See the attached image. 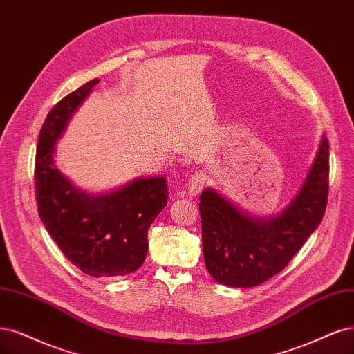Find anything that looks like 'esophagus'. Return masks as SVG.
<instances>
[{"label":"esophagus","mask_w":354,"mask_h":354,"mask_svg":"<svg viewBox=\"0 0 354 354\" xmlns=\"http://www.w3.org/2000/svg\"><path fill=\"white\" fill-rule=\"evenodd\" d=\"M205 183H206V174L203 171H194L187 181L189 193L193 194V196H196V194H199L203 190Z\"/></svg>","instance_id":"esophagus-1"}]
</instances>
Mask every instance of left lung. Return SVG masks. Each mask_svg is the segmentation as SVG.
I'll return each instance as SVG.
<instances>
[{
	"label": "left lung",
	"instance_id": "obj_1",
	"mask_svg": "<svg viewBox=\"0 0 354 354\" xmlns=\"http://www.w3.org/2000/svg\"><path fill=\"white\" fill-rule=\"evenodd\" d=\"M330 145L322 138L316 160L295 201L277 218L254 219L211 189L201 194L205 266L215 281L254 287L281 272L325 214Z\"/></svg>",
	"mask_w": 354,
	"mask_h": 354
}]
</instances>
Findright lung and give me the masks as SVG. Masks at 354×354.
I'll list each match as a JSON object with an SVG mask.
<instances>
[{
    "mask_svg": "<svg viewBox=\"0 0 354 354\" xmlns=\"http://www.w3.org/2000/svg\"><path fill=\"white\" fill-rule=\"evenodd\" d=\"M93 79L57 102L39 131L35 162L38 212L66 258L82 272L111 278L135 272L148 253V230L167 205L165 177L138 178L102 196L77 190L53 161L55 140L98 83Z\"/></svg>",
    "mask_w": 354,
    "mask_h": 354,
    "instance_id": "right-lung-1",
    "label": "right lung"
}]
</instances>
